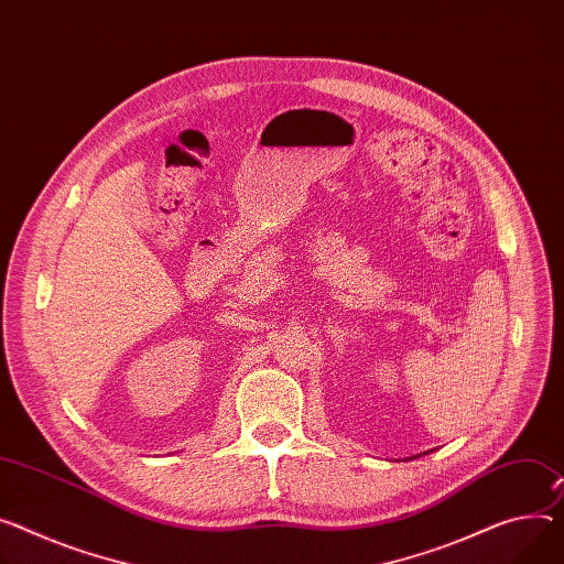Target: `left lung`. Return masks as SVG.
Segmentation results:
<instances>
[{
  "mask_svg": "<svg viewBox=\"0 0 564 564\" xmlns=\"http://www.w3.org/2000/svg\"><path fill=\"white\" fill-rule=\"evenodd\" d=\"M411 458H417V456H411ZM411 458H406V460H411Z\"/></svg>",
  "mask_w": 564,
  "mask_h": 564,
  "instance_id": "obj_1",
  "label": "left lung"
}]
</instances>
